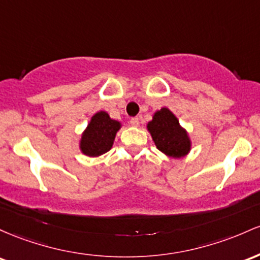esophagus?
I'll return each mask as SVG.
<instances>
[{"instance_id": "esophagus-1", "label": "esophagus", "mask_w": 260, "mask_h": 260, "mask_svg": "<svg viewBox=\"0 0 260 260\" xmlns=\"http://www.w3.org/2000/svg\"><path fill=\"white\" fill-rule=\"evenodd\" d=\"M139 121H140L139 116H135V118H131L130 124L133 125V126H139Z\"/></svg>"}]
</instances>
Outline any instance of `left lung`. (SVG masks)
Masks as SVG:
<instances>
[{"label":"left lung","mask_w":260,"mask_h":260,"mask_svg":"<svg viewBox=\"0 0 260 260\" xmlns=\"http://www.w3.org/2000/svg\"><path fill=\"white\" fill-rule=\"evenodd\" d=\"M147 130L156 147L172 158H182L190 151L191 142L188 133L180 126L177 116L168 108L154 113L152 120L147 124Z\"/></svg>","instance_id":"8db88e82"}]
</instances>
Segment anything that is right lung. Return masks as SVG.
Instances as JSON below:
<instances>
[{
    "instance_id": "1",
    "label": "right lung",
    "mask_w": 260,
    "mask_h": 260,
    "mask_svg": "<svg viewBox=\"0 0 260 260\" xmlns=\"http://www.w3.org/2000/svg\"><path fill=\"white\" fill-rule=\"evenodd\" d=\"M120 127V122L110 119L108 113H95L81 136V152L89 157H98L108 152L114 144L115 135Z\"/></svg>"
}]
</instances>
